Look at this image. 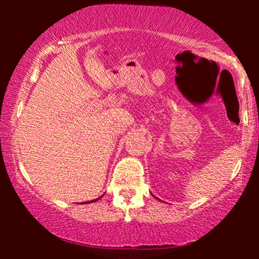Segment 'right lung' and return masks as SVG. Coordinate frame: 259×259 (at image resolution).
Here are the masks:
<instances>
[{
  "mask_svg": "<svg viewBox=\"0 0 259 259\" xmlns=\"http://www.w3.org/2000/svg\"><path fill=\"white\" fill-rule=\"evenodd\" d=\"M101 197H102V196H101ZM97 200H100V197H99V198H96V200H94V201H90V202H88V203H92V202H96ZM84 203H86V202H84Z\"/></svg>",
  "mask_w": 259,
  "mask_h": 259,
  "instance_id": "1",
  "label": "right lung"
}]
</instances>
